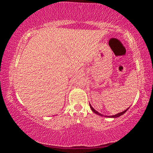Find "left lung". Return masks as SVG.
<instances>
[{
    "label": "left lung",
    "mask_w": 153,
    "mask_h": 153,
    "mask_svg": "<svg viewBox=\"0 0 153 153\" xmlns=\"http://www.w3.org/2000/svg\"><path fill=\"white\" fill-rule=\"evenodd\" d=\"M90 107L91 108V110L93 111L94 112V113H96V114H98V115H100V116H102V114H99V112L98 111H96V110L94 109V108H93L92 106H91V105H90ZM129 109V108H127V109H126L125 111H122V112H120V113H119V114H116V115H113V116H105V117H111V118H116V117H120V116H122V114H124V113H125L126 111H127Z\"/></svg>",
    "instance_id": "8db88e82"
}]
</instances>
